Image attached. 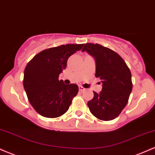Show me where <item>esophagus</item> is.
I'll return each instance as SVG.
<instances>
[{
	"mask_svg": "<svg viewBox=\"0 0 155 155\" xmlns=\"http://www.w3.org/2000/svg\"><path fill=\"white\" fill-rule=\"evenodd\" d=\"M79 91H81V92L84 91L85 90V88H84L82 86H79Z\"/></svg>",
	"mask_w": 155,
	"mask_h": 155,
	"instance_id": "obj_1",
	"label": "esophagus"
}]
</instances>
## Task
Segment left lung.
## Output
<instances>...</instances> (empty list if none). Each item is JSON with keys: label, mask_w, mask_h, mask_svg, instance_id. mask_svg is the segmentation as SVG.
<instances>
[{"label": "left lung", "mask_w": 155, "mask_h": 155, "mask_svg": "<svg viewBox=\"0 0 155 155\" xmlns=\"http://www.w3.org/2000/svg\"><path fill=\"white\" fill-rule=\"evenodd\" d=\"M85 51L95 59V76L103 84L100 93L93 92L88 107L99 120H114L126 106L132 91L130 71L120 55L107 47L90 43L84 44Z\"/></svg>", "instance_id": "8db88e82"}]
</instances>
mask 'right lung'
<instances>
[{"instance_id":"add662e5","label":"right lung","mask_w":155,"mask_h":155,"mask_svg":"<svg viewBox=\"0 0 155 155\" xmlns=\"http://www.w3.org/2000/svg\"><path fill=\"white\" fill-rule=\"evenodd\" d=\"M84 44H66L49 48L37 54L26 65L23 86L30 104L39 114L48 118L62 116L68 110L79 87L59 81L70 56Z\"/></svg>"}]
</instances>
